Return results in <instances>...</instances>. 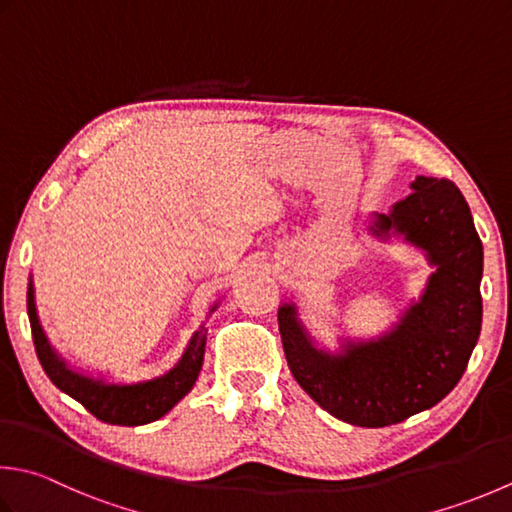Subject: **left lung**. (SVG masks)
Masks as SVG:
<instances>
[{
	"label": "left lung",
	"mask_w": 512,
	"mask_h": 512,
	"mask_svg": "<svg viewBox=\"0 0 512 512\" xmlns=\"http://www.w3.org/2000/svg\"><path fill=\"white\" fill-rule=\"evenodd\" d=\"M370 233L404 235L422 248L435 273L399 324L344 353L317 348L295 304L279 308V333L290 373L315 402L346 424L382 428L433 408L457 386L482 330L484 248L466 199L453 182L419 175Z\"/></svg>",
	"instance_id": "1"
}]
</instances>
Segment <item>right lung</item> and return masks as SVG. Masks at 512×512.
Here are the masks:
<instances>
[{
    "label": "right lung",
    "mask_w": 512,
    "mask_h": 512,
    "mask_svg": "<svg viewBox=\"0 0 512 512\" xmlns=\"http://www.w3.org/2000/svg\"><path fill=\"white\" fill-rule=\"evenodd\" d=\"M26 304L35 350L44 373L50 377V382L62 390V393L77 399L88 413H93L106 424L142 426L164 417L179 399L190 393V388L197 382L199 370H202L206 330L199 328L193 339H190L186 353L179 359L177 366L170 368L162 377L137 384H108L104 379L82 375L70 368L64 359L55 353V348L48 344V337L44 335V328L39 324L37 317L33 282L28 284ZM215 308L217 306L210 310Z\"/></svg>",
    "instance_id": "add662e5"
}]
</instances>
